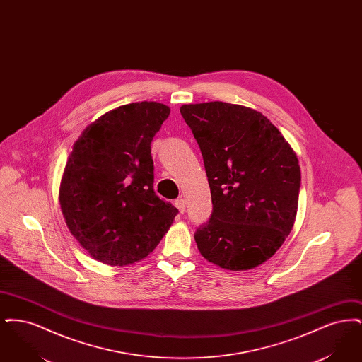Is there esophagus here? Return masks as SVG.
Returning <instances> with one entry per match:
<instances>
[{"mask_svg": "<svg viewBox=\"0 0 362 362\" xmlns=\"http://www.w3.org/2000/svg\"><path fill=\"white\" fill-rule=\"evenodd\" d=\"M175 206L177 207V210L180 213H185V210H186V201L183 198H179V199L175 201Z\"/></svg>", "mask_w": 362, "mask_h": 362, "instance_id": "1", "label": "esophagus"}]
</instances>
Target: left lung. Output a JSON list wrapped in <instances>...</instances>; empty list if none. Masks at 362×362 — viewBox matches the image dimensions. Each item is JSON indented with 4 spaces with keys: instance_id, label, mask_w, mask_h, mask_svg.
<instances>
[{
    "instance_id": "8db88e82",
    "label": "left lung",
    "mask_w": 362,
    "mask_h": 362,
    "mask_svg": "<svg viewBox=\"0 0 362 362\" xmlns=\"http://www.w3.org/2000/svg\"><path fill=\"white\" fill-rule=\"evenodd\" d=\"M204 157L213 213L197 229L204 258L232 272L272 258L292 230L301 173L289 142L262 112L224 102L183 104Z\"/></svg>"
}]
</instances>
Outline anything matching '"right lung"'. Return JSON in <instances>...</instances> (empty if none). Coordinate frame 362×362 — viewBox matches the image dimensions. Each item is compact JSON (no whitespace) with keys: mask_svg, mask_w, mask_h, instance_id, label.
Here are the masks:
<instances>
[{"mask_svg":"<svg viewBox=\"0 0 362 362\" xmlns=\"http://www.w3.org/2000/svg\"><path fill=\"white\" fill-rule=\"evenodd\" d=\"M170 112L157 102L124 104L88 124L73 144L59 205L70 233L104 264L146 258L173 225L177 209L156 195L151 155Z\"/></svg>","mask_w":362,"mask_h":362,"instance_id":"1","label":"right lung"}]
</instances>
